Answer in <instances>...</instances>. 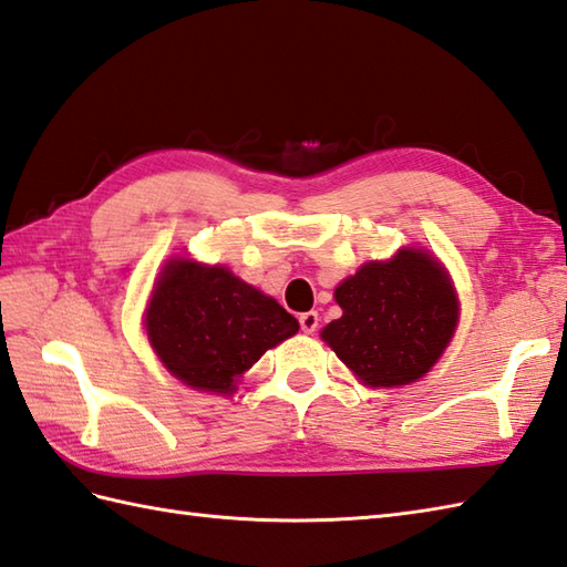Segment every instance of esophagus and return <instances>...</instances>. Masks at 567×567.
Here are the masks:
<instances>
[{
    "instance_id": "obj_1",
    "label": "esophagus",
    "mask_w": 567,
    "mask_h": 567,
    "mask_svg": "<svg viewBox=\"0 0 567 567\" xmlns=\"http://www.w3.org/2000/svg\"><path fill=\"white\" fill-rule=\"evenodd\" d=\"M298 322H300V330L308 332V334H312V332L318 330L320 318H318V312H316V310H310V312H303V316L298 318Z\"/></svg>"
}]
</instances>
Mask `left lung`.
Masks as SVG:
<instances>
[{
  "instance_id": "left-lung-1",
  "label": "left lung",
  "mask_w": 567,
  "mask_h": 567,
  "mask_svg": "<svg viewBox=\"0 0 567 567\" xmlns=\"http://www.w3.org/2000/svg\"><path fill=\"white\" fill-rule=\"evenodd\" d=\"M334 298L342 318L324 327L322 339L371 388L422 379L442 357L458 320L446 271L420 249L363 264Z\"/></svg>"
}]
</instances>
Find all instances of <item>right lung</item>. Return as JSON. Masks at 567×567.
Listing matches in <instances>:
<instances>
[{"instance_id": "right-lung-1", "label": "right lung", "mask_w": 567, "mask_h": 567, "mask_svg": "<svg viewBox=\"0 0 567 567\" xmlns=\"http://www.w3.org/2000/svg\"><path fill=\"white\" fill-rule=\"evenodd\" d=\"M145 327L150 344L179 381L233 393L235 381L264 351L298 332V320L225 267L169 261Z\"/></svg>"}]
</instances>
